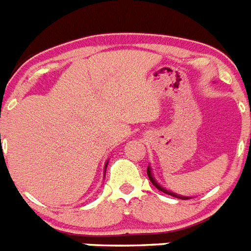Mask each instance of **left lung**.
<instances>
[{"instance_id":"obj_1","label":"left lung","mask_w":251,"mask_h":251,"mask_svg":"<svg viewBox=\"0 0 251 251\" xmlns=\"http://www.w3.org/2000/svg\"><path fill=\"white\" fill-rule=\"evenodd\" d=\"M147 175H148V177H150V181H151V182L153 183V186H154V187H157V188H158L159 191L165 192V194H167V195H171V196H175V197H177V199H182V200H188V199H190V197H187V196H179V195H176V194H174V192L168 191V190H166V188H163V187H162V186L159 185L158 182H157L156 179H154V177H153V175H152V171H151V167H150V166H148V168H147Z\"/></svg>"}]
</instances>
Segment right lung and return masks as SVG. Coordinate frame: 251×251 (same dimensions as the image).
<instances>
[{
    "instance_id": "add662e5",
    "label": "right lung",
    "mask_w": 251,
    "mask_h": 251,
    "mask_svg": "<svg viewBox=\"0 0 251 251\" xmlns=\"http://www.w3.org/2000/svg\"><path fill=\"white\" fill-rule=\"evenodd\" d=\"M106 166H108V162H106V163H105V168H106Z\"/></svg>"
}]
</instances>
